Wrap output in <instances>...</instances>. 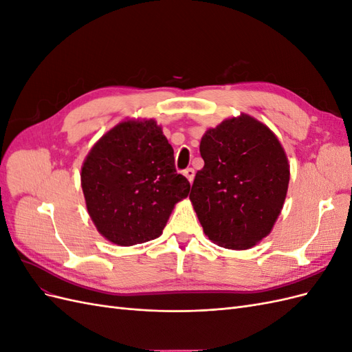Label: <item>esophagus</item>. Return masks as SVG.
I'll return each instance as SVG.
<instances>
[{
	"label": "esophagus",
	"mask_w": 352,
	"mask_h": 352,
	"mask_svg": "<svg viewBox=\"0 0 352 352\" xmlns=\"http://www.w3.org/2000/svg\"><path fill=\"white\" fill-rule=\"evenodd\" d=\"M184 175L189 180V184L194 182V177H195V170L194 168H185L184 170Z\"/></svg>",
	"instance_id": "34e87169"
}]
</instances>
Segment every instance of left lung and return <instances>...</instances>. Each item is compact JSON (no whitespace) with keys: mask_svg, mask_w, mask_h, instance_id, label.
Masks as SVG:
<instances>
[{"mask_svg":"<svg viewBox=\"0 0 352 352\" xmlns=\"http://www.w3.org/2000/svg\"><path fill=\"white\" fill-rule=\"evenodd\" d=\"M199 153L189 199L204 233L223 248H252L272 232L289 185L278 136L242 113L202 135Z\"/></svg>","mask_w":352,"mask_h":352,"instance_id":"8db88e82","label":"left lung"}]
</instances>
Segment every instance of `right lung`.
Returning a JSON list of instances; mask_svg holds the SVG:
<instances>
[{
	"instance_id": "add662e5",
	"label": "right lung",
	"mask_w": 352,
	"mask_h": 352,
	"mask_svg": "<svg viewBox=\"0 0 352 352\" xmlns=\"http://www.w3.org/2000/svg\"><path fill=\"white\" fill-rule=\"evenodd\" d=\"M80 184L95 228L120 247L162 235L190 189L176 173L173 148L153 119L123 120L104 133L85 158Z\"/></svg>"
}]
</instances>
